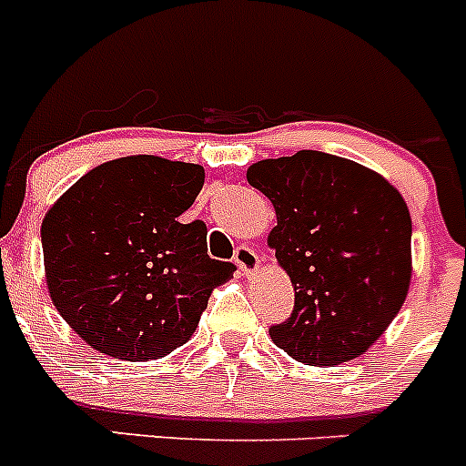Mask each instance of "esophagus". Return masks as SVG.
<instances>
[{
	"mask_svg": "<svg viewBox=\"0 0 466 466\" xmlns=\"http://www.w3.org/2000/svg\"><path fill=\"white\" fill-rule=\"evenodd\" d=\"M233 261H236L238 268L242 270V275H254L258 268V263H261V258H258L257 249H252V247H247V245H240L236 249V257H233Z\"/></svg>",
	"mask_w": 466,
	"mask_h": 466,
	"instance_id": "34e87169",
	"label": "esophagus"
}]
</instances>
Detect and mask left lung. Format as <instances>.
Segmentation results:
<instances>
[{"instance_id":"obj_1","label":"left lung","mask_w":466,"mask_h":466,"mask_svg":"<svg viewBox=\"0 0 466 466\" xmlns=\"http://www.w3.org/2000/svg\"><path fill=\"white\" fill-rule=\"evenodd\" d=\"M247 182L268 196V245L294 284V310L270 327L291 360L336 366L364 355L410 284V214L385 177L322 151L266 158Z\"/></svg>"}]
</instances>
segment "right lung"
Segmentation results:
<instances>
[{"mask_svg": "<svg viewBox=\"0 0 466 466\" xmlns=\"http://www.w3.org/2000/svg\"><path fill=\"white\" fill-rule=\"evenodd\" d=\"M205 170L158 156L102 163L46 212L48 294L90 348L126 361L187 343L236 266L208 257L203 221L182 224Z\"/></svg>", "mask_w": 466, "mask_h": 466, "instance_id": "right-lung-1", "label": "right lung"}]
</instances>
